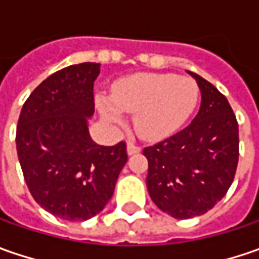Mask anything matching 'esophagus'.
Masks as SVG:
<instances>
[{"instance_id": "34e87169", "label": "esophagus", "mask_w": 259, "mask_h": 259, "mask_svg": "<svg viewBox=\"0 0 259 259\" xmlns=\"http://www.w3.org/2000/svg\"><path fill=\"white\" fill-rule=\"evenodd\" d=\"M140 151H141V147H138V145L134 144V143H130V144L126 145V153L130 155L137 154V153H140Z\"/></svg>"}]
</instances>
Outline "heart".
I'll list each match as a JSON object with an SVG mask.
<instances>
[{
  "label": "heart",
  "mask_w": 259,
  "mask_h": 259,
  "mask_svg": "<svg viewBox=\"0 0 259 259\" xmlns=\"http://www.w3.org/2000/svg\"><path fill=\"white\" fill-rule=\"evenodd\" d=\"M199 101V86L190 77L171 73H138L116 82L112 99L98 96L106 121L119 124L124 112L135 114V130L144 140L170 137L189 119Z\"/></svg>",
  "instance_id": "heart-1"
}]
</instances>
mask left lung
<instances>
[{
  "label": "left lung",
  "mask_w": 259,
  "mask_h": 259,
  "mask_svg": "<svg viewBox=\"0 0 259 259\" xmlns=\"http://www.w3.org/2000/svg\"><path fill=\"white\" fill-rule=\"evenodd\" d=\"M189 73L202 95L199 112L184 130L143 151L150 197L176 219L210 210L234 182L239 157L238 121L228 99L202 76Z\"/></svg>",
  "instance_id": "left-lung-1"
}]
</instances>
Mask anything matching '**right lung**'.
<instances>
[{"instance_id":"obj_1","label":"right lung","mask_w":259,"mask_h":259,"mask_svg":"<svg viewBox=\"0 0 259 259\" xmlns=\"http://www.w3.org/2000/svg\"><path fill=\"white\" fill-rule=\"evenodd\" d=\"M99 67L88 62L50 75L18 118L15 144L27 187L43 209L66 221L99 213L128 160L124 141L99 145L88 130Z\"/></svg>"}]
</instances>
